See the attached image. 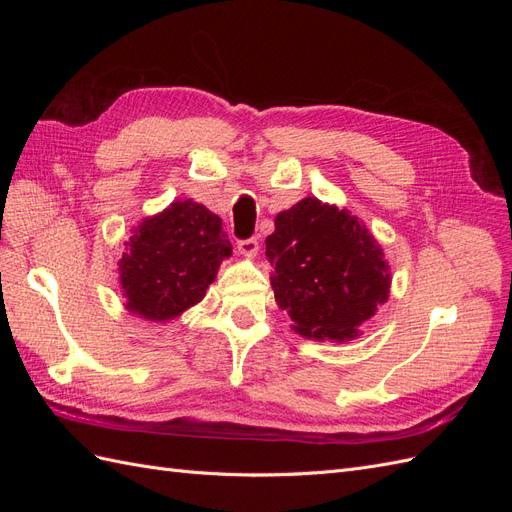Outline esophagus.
Returning a JSON list of instances; mask_svg holds the SVG:
<instances>
[{
	"label": "esophagus",
	"instance_id": "1",
	"mask_svg": "<svg viewBox=\"0 0 512 512\" xmlns=\"http://www.w3.org/2000/svg\"><path fill=\"white\" fill-rule=\"evenodd\" d=\"M237 247H239V252L245 254V256H256V252H258V239H256V237L241 239V241L237 243Z\"/></svg>",
	"mask_w": 512,
	"mask_h": 512
}]
</instances>
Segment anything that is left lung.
I'll list each match as a JSON object with an SVG mask.
<instances>
[{
  "mask_svg": "<svg viewBox=\"0 0 512 512\" xmlns=\"http://www.w3.org/2000/svg\"><path fill=\"white\" fill-rule=\"evenodd\" d=\"M265 243L275 301L305 337L348 342L389 299L380 245L348 209L303 198L277 215Z\"/></svg>",
  "mask_w": 512,
  "mask_h": 512,
  "instance_id": "left-lung-1",
  "label": "left lung"
}]
</instances>
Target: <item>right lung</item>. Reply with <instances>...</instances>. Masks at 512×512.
<instances>
[{
	"mask_svg": "<svg viewBox=\"0 0 512 512\" xmlns=\"http://www.w3.org/2000/svg\"><path fill=\"white\" fill-rule=\"evenodd\" d=\"M119 260L126 307L166 322L205 297L220 262L232 254L222 220L194 200H177L145 220Z\"/></svg>",
	"mask_w": 512,
	"mask_h": 512,
	"instance_id": "1",
	"label": "right lung"
}]
</instances>
